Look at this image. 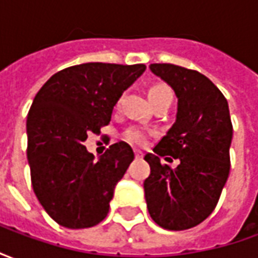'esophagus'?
<instances>
[{
    "label": "esophagus",
    "instance_id": "esophagus-1",
    "mask_svg": "<svg viewBox=\"0 0 258 258\" xmlns=\"http://www.w3.org/2000/svg\"><path fill=\"white\" fill-rule=\"evenodd\" d=\"M142 156H144V153H142V152L135 151V157H137V159H142Z\"/></svg>",
    "mask_w": 258,
    "mask_h": 258
}]
</instances>
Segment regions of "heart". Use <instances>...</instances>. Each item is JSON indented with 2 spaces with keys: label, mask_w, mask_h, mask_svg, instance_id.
Segmentation results:
<instances>
[{
  "label": "heart",
  "mask_w": 258,
  "mask_h": 258,
  "mask_svg": "<svg viewBox=\"0 0 258 258\" xmlns=\"http://www.w3.org/2000/svg\"><path fill=\"white\" fill-rule=\"evenodd\" d=\"M149 99H151L152 103H156V102L160 101H173V91L171 88L166 84H155L149 90ZM121 99H118L117 106L120 105ZM125 140L128 141L130 144H134V145H145L146 138H148V134H146L144 130L140 128H130L127 133H125Z\"/></svg>",
  "instance_id": "b5f03b06"
}]
</instances>
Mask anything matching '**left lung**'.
<instances>
[{
	"mask_svg": "<svg viewBox=\"0 0 258 258\" xmlns=\"http://www.w3.org/2000/svg\"><path fill=\"white\" fill-rule=\"evenodd\" d=\"M151 70L175 91L178 112L155 155H145L146 205L159 227L184 231L205 221L218 203L231 168L232 123L225 96L206 76L171 63ZM167 154L180 160L175 169L160 163Z\"/></svg>",
	"mask_w": 258,
	"mask_h": 258,
	"instance_id": "1",
	"label": "left lung"
}]
</instances>
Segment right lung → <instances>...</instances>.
<instances>
[{
    "mask_svg": "<svg viewBox=\"0 0 258 258\" xmlns=\"http://www.w3.org/2000/svg\"><path fill=\"white\" fill-rule=\"evenodd\" d=\"M145 69L142 63L76 64L53 74L37 92L26 124L31 185L59 225L91 228L107 216L134 152L120 141L96 162L84 142L110 123L113 106Z\"/></svg>",
    "mask_w": 258,
    "mask_h": 258,
    "instance_id": "right-lung-1",
    "label": "right lung"
}]
</instances>
